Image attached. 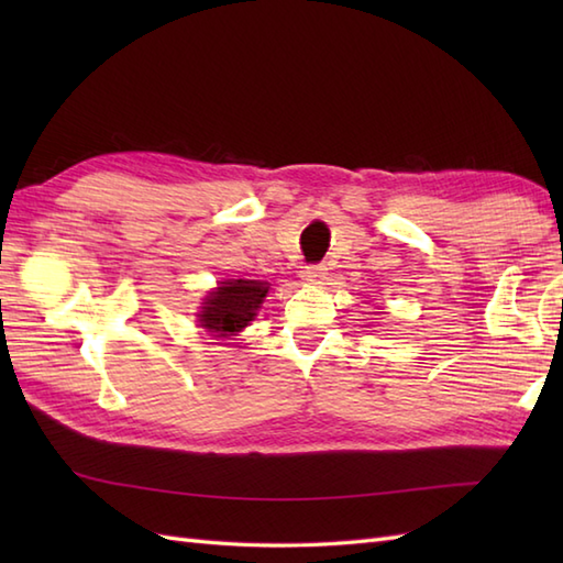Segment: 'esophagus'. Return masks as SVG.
<instances>
[{"label": "esophagus", "mask_w": 563, "mask_h": 563, "mask_svg": "<svg viewBox=\"0 0 563 563\" xmlns=\"http://www.w3.org/2000/svg\"><path fill=\"white\" fill-rule=\"evenodd\" d=\"M300 278L305 283H324L327 280V266H321V263H309L300 271Z\"/></svg>", "instance_id": "esophagus-1"}]
</instances>
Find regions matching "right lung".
<instances>
[{
    "mask_svg": "<svg viewBox=\"0 0 563 563\" xmlns=\"http://www.w3.org/2000/svg\"><path fill=\"white\" fill-rule=\"evenodd\" d=\"M268 292V283L261 280H227L210 297L202 307L200 327L208 329L218 336H232L242 331L251 319L256 317L263 297Z\"/></svg>",
    "mask_w": 563,
    "mask_h": 563,
    "instance_id": "1",
    "label": "right lung"
}]
</instances>
